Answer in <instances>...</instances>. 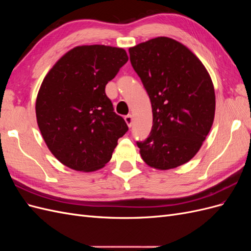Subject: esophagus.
Instances as JSON below:
<instances>
[{"label": "esophagus", "instance_id": "1", "mask_svg": "<svg viewBox=\"0 0 251 251\" xmlns=\"http://www.w3.org/2000/svg\"><path fill=\"white\" fill-rule=\"evenodd\" d=\"M125 120H126V125L131 127V126H132V124H133V116H132V115H126V116L125 117Z\"/></svg>", "mask_w": 251, "mask_h": 251}]
</instances>
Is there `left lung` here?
Returning <instances> with one entry per match:
<instances>
[{
    "mask_svg": "<svg viewBox=\"0 0 251 251\" xmlns=\"http://www.w3.org/2000/svg\"><path fill=\"white\" fill-rule=\"evenodd\" d=\"M153 112L149 137L137 141L143 161L157 170L186 163L214 123V85L200 59L184 45L160 36L128 49Z\"/></svg>",
    "mask_w": 251,
    "mask_h": 251,
    "instance_id": "left-lung-1",
    "label": "left lung"
}]
</instances>
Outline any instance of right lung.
<instances>
[{
  "instance_id": "add662e5",
  "label": "right lung",
  "mask_w": 251,
  "mask_h": 251,
  "mask_svg": "<svg viewBox=\"0 0 251 251\" xmlns=\"http://www.w3.org/2000/svg\"><path fill=\"white\" fill-rule=\"evenodd\" d=\"M127 59L121 48L78 46L44 78L35 103L37 126L51 153L68 168L101 169L127 132L104 91Z\"/></svg>"
}]
</instances>
